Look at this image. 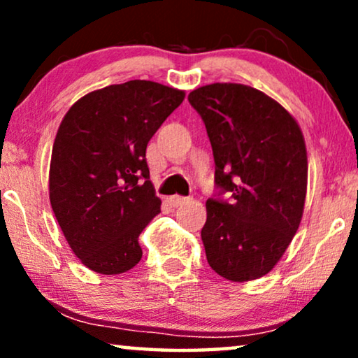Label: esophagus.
<instances>
[{"instance_id":"esophagus-1","label":"esophagus","mask_w":358,"mask_h":358,"mask_svg":"<svg viewBox=\"0 0 358 358\" xmlns=\"http://www.w3.org/2000/svg\"><path fill=\"white\" fill-rule=\"evenodd\" d=\"M169 205L171 207H182L184 203L189 202L187 197H180V195H173V197H169Z\"/></svg>"}]
</instances>
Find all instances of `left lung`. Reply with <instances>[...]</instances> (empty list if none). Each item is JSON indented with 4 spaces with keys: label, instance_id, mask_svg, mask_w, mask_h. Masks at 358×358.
Wrapping results in <instances>:
<instances>
[{
    "label": "left lung",
    "instance_id": "obj_1",
    "mask_svg": "<svg viewBox=\"0 0 358 358\" xmlns=\"http://www.w3.org/2000/svg\"><path fill=\"white\" fill-rule=\"evenodd\" d=\"M189 102L202 117L218 195L207 200L202 241L210 267L231 282L266 275L300 227L308 156L300 125L277 101L238 83L197 87Z\"/></svg>",
    "mask_w": 358,
    "mask_h": 358
}]
</instances>
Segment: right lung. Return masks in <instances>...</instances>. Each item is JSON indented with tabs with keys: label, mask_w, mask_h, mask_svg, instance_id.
Returning a JSON list of instances; mask_svg holds the SVG:
<instances>
[{
	"label": "right lung",
	"mask_w": 358,
	"mask_h": 358,
	"mask_svg": "<svg viewBox=\"0 0 358 358\" xmlns=\"http://www.w3.org/2000/svg\"><path fill=\"white\" fill-rule=\"evenodd\" d=\"M185 92L134 80L83 96L58 127L48 192L75 256L102 275L141 259L138 236L161 212L146 146Z\"/></svg>",
	"instance_id": "1"
}]
</instances>
